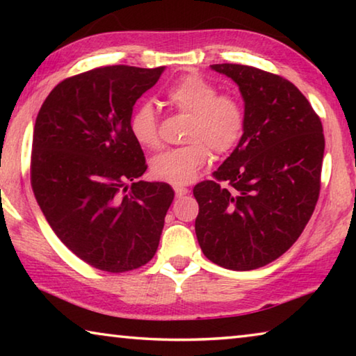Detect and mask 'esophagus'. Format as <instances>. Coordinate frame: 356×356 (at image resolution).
<instances>
[{"label":"esophagus","mask_w":356,"mask_h":356,"mask_svg":"<svg viewBox=\"0 0 356 356\" xmlns=\"http://www.w3.org/2000/svg\"><path fill=\"white\" fill-rule=\"evenodd\" d=\"M174 193H176V197H182L185 195H188V188H184V186L176 185L174 186Z\"/></svg>","instance_id":"1"}]
</instances>
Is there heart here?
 Listing matches in <instances>:
<instances>
[{"label": "heart", "instance_id": "b5f03b06", "mask_svg": "<svg viewBox=\"0 0 356 356\" xmlns=\"http://www.w3.org/2000/svg\"><path fill=\"white\" fill-rule=\"evenodd\" d=\"M165 97L179 113L190 116L185 130L188 144L154 156L150 171L161 182L185 185L209 163L212 150L222 155L237 146L245 134V111L237 99L220 94L213 83L197 75H185L172 83ZM129 125L140 146L159 147V116L150 102H140L134 108Z\"/></svg>", "mask_w": 356, "mask_h": 356}]
</instances>
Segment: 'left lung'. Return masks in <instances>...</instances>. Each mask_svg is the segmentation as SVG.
I'll list each match as a JSON object with an SVG mask.
<instances>
[{"mask_svg":"<svg viewBox=\"0 0 356 356\" xmlns=\"http://www.w3.org/2000/svg\"><path fill=\"white\" fill-rule=\"evenodd\" d=\"M238 84L245 134L212 176L193 188L196 237L209 261L246 272L284 254L321 195V118L286 78L242 64H213Z\"/></svg>","mask_w":356,"mask_h":356,"instance_id":"left-lung-1","label":"left lung"}]
</instances>
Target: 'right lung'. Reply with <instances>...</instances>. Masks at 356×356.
Here are the masks:
<instances>
[{"label": "right lung", "mask_w": 356, "mask_h": 356, "mask_svg": "<svg viewBox=\"0 0 356 356\" xmlns=\"http://www.w3.org/2000/svg\"><path fill=\"white\" fill-rule=\"evenodd\" d=\"M161 72L105 65L69 76L35 118V201L58 238L104 272H130L154 257L174 200L168 184L138 180L147 165L129 125Z\"/></svg>", "instance_id": "obj_1"}]
</instances>
